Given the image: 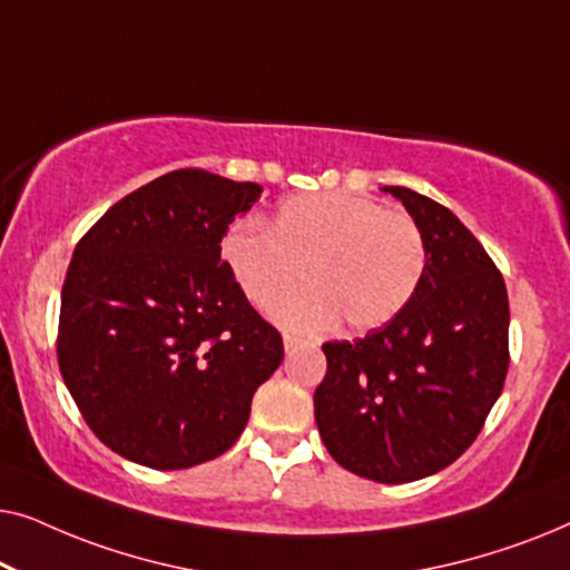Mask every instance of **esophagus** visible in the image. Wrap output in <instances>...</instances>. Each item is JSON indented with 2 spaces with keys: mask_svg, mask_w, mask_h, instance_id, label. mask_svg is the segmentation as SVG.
<instances>
[{
  "mask_svg": "<svg viewBox=\"0 0 570 570\" xmlns=\"http://www.w3.org/2000/svg\"><path fill=\"white\" fill-rule=\"evenodd\" d=\"M283 342H285V353H293V350H298L303 345V342L295 337V334H285Z\"/></svg>",
  "mask_w": 570,
  "mask_h": 570,
  "instance_id": "1",
  "label": "esophagus"
}]
</instances>
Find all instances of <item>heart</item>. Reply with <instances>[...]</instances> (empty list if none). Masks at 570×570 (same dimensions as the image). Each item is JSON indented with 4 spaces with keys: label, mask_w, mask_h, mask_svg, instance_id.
<instances>
[{
    "label": "heart",
    "mask_w": 570,
    "mask_h": 570,
    "mask_svg": "<svg viewBox=\"0 0 570 570\" xmlns=\"http://www.w3.org/2000/svg\"><path fill=\"white\" fill-rule=\"evenodd\" d=\"M223 259L256 308L269 311L303 283L279 318L318 330L342 318L368 332L400 316L423 283L428 248L415 217L347 191L295 194L279 202L269 233L238 223Z\"/></svg>",
    "instance_id": "heart-1"
}]
</instances>
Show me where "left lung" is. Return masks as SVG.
<instances>
[{
  "label": "left lung",
  "mask_w": 570,
  "mask_h": 570,
  "mask_svg": "<svg viewBox=\"0 0 570 570\" xmlns=\"http://www.w3.org/2000/svg\"><path fill=\"white\" fill-rule=\"evenodd\" d=\"M425 238L423 283L400 316L353 342H324L314 392L322 441L357 478L412 482L478 439L509 373V293L501 269L449 207L386 186Z\"/></svg>",
  "instance_id": "1"
}]
</instances>
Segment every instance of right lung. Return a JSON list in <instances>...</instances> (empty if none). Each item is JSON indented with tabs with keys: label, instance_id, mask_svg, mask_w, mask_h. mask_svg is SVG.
Segmentation results:
<instances>
[{
	"label": "right lung",
	"instance_id": "right-lung-1",
	"mask_svg": "<svg viewBox=\"0 0 570 570\" xmlns=\"http://www.w3.org/2000/svg\"><path fill=\"white\" fill-rule=\"evenodd\" d=\"M262 186L181 168L116 202L80 238L61 287V379L108 449L186 470L244 433L254 392L283 363L220 240Z\"/></svg>",
	"mask_w": 570,
	"mask_h": 570
}]
</instances>
